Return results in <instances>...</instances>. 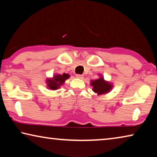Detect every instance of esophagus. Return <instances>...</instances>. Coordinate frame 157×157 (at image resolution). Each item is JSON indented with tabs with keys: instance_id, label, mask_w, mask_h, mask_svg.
I'll list each match as a JSON object with an SVG mask.
<instances>
[{
	"instance_id": "obj_1",
	"label": "esophagus",
	"mask_w": 157,
	"mask_h": 157,
	"mask_svg": "<svg viewBox=\"0 0 157 157\" xmlns=\"http://www.w3.org/2000/svg\"><path fill=\"white\" fill-rule=\"evenodd\" d=\"M76 78L78 79H83L84 78V75H79V74H77L76 75Z\"/></svg>"
}]
</instances>
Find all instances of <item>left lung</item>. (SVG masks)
<instances>
[{
	"label": "left lung",
	"instance_id": "left-lung-1",
	"mask_svg": "<svg viewBox=\"0 0 157 157\" xmlns=\"http://www.w3.org/2000/svg\"><path fill=\"white\" fill-rule=\"evenodd\" d=\"M91 85L93 86V91L97 93L98 95L107 94L112 88L111 84L105 81L103 78H100L94 81L92 80Z\"/></svg>",
	"mask_w": 157,
	"mask_h": 157
}]
</instances>
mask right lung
<instances>
[{
	"label": "right lung",
	"instance_id": "add662e5",
	"mask_svg": "<svg viewBox=\"0 0 157 157\" xmlns=\"http://www.w3.org/2000/svg\"><path fill=\"white\" fill-rule=\"evenodd\" d=\"M69 78L68 74L63 73V75H56L54 76L53 79H48L47 84L48 88L52 90H56L59 88L61 85L63 84V82Z\"/></svg>",
	"mask_w": 157,
	"mask_h": 157
}]
</instances>
